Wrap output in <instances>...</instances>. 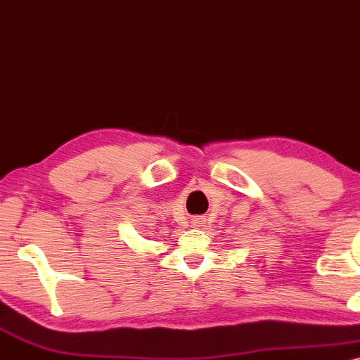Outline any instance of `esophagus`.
Masks as SVG:
<instances>
[{"mask_svg":"<svg viewBox=\"0 0 360 360\" xmlns=\"http://www.w3.org/2000/svg\"><path fill=\"white\" fill-rule=\"evenodd\" d=\"M205 224V216H193L192 217V226L193 228H199V226Z\"/></svg>","mask_w":360,"mask_h":360,"instance_id":"1","label":"esophagus"}]
</instances>
